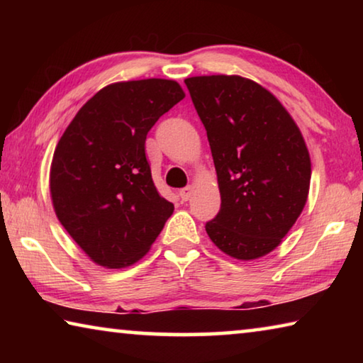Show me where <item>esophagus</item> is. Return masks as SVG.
Masks as SVG:
<instances>
[{"mask_svg": "<svg viewBox=\"0 0 363 363\" xmlns=\"http://www.w3.org/2000/svg\"><path fill=\"white\" fill-rule=\"evenodd\" d=\"M190 194H192V187H190V186L184 187V189L179 190V199H181L182 201H187V200L190 199Z\"/></svg>", "mask_w": 363, "mask_h": 363, "instance_id": "obj_1", "label": "esophagus"}]
</instances>
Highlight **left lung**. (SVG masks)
<instances>
[{
  "mask_svg": "<svg viewBox=\"0 0 363 363\" xmlns=\"http://www.w3.org/2000/svg\"><path fill=\"white\" fill-rule=\"evenodd\" d=\"M210 140L220 210L205 229L237 259L277 248L306 205L311 158L296 123L275 96L232 75L187 78Z\"/></svg>",
  "mask_w": 363,
  "mask_h": 363,
  "instance_id": "8db88e82",
  "label": "left lung"
}]
</instances>
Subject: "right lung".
<instances>
[{"label":"right lung","mask_w":363,"mask_h":363,"mask_svg":"<svg viewBox=\"0 0 363 363\" xmlns=\"http://www.w3.org/2000/svg\"><path fill=\"white\" fill-rule=\"evenodd\" d=\"M182 99L173 79L108 84L79 108L59 140L49 179L54 210L99 266L139 261L174 211L152 181L145 139Z\"/></svg>","instance_id":"obj_1"}]
</instances>
